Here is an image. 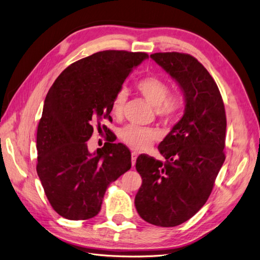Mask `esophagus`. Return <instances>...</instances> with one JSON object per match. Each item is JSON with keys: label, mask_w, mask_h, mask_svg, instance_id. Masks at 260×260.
Returning <instances> with one entry per match:
<instances>
[{"label": "esophagus", "mask_w": 260, "mask_h": 260, "mask_svg": "<svg viewBox=\"0 0 260 260\" xmlns=\"http://www.w3.org/2000/svg\"><path fill=\"white\" fill-rule=\"evenodd\" d=\"M138 156H139V154L136 153V152H132V153H131V164H132V167L136 165V160H137V158H138Z\"/></svg>", "instance_id": "34e87169"}]
</instances>
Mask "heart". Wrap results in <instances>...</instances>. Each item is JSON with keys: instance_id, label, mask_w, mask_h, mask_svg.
Wrapping results in <instances>:
<instances>
[{"instance_id": "heart-1", "label": "heart", "mask_w": 260, "mask_h": 260, "mask_svg": "<svg viewBox=\"0 0 260 260\" xmlns=\"http://www.w3.org/2000/svg\"><path fill=\"white\" fill-rule=\"evenodd\" d=\"M137 89L149 104L155 107V112L161 118L174 119L180 112L182 102L177 95H168V84L156 76L144 77L138 81ZM125 102V92L120 90L113 101L112 109L116 116L122 113ZM119 137L124 144L135 148L144 149L159 138V133L153 128H142L138 125L128 124L123 127Z\"/></svg>"}]
</instances>
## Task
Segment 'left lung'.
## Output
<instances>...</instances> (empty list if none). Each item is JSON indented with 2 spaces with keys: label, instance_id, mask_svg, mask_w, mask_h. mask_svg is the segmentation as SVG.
<instances>
[{
  "label": "left lung",
  "instance_id": "left-lung-1",
  "mask_svg": "<svg viewBox=\"0 0 260 260\" xmlns=\"http://www.w3.org/2000/svg\"><path fill=\"white\" fill-rule=\"evenodd\" d=\"M151 58L178 83L185 108L158 145L166 161L144 154L138 157L142 185L135 204L146 222L176 226L192 218L212 191L225 159V111L215 80L195 57L168 52Z\"/></svg>",
  "mask_w": 260,
  "mask_h": 260
}]
</instances>
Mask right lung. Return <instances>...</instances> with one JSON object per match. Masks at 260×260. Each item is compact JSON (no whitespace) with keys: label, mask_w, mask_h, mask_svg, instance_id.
<instances>
[{"label":"right lung","mask_w":260,"mask_h":260,"mask_svg":"<svg viewBox=\"0 0 260 260\" xmlns=\"http://www.w3.org/2000/svg\"><path fill=\"white\" fill-rule=\"evenodd\" d=\"M146 58L142 52H98L68 66L46 94L37 132V172L61 217L96 216L108 185L131 168L127 146L107 140L91 153L86 141L94 125L101 128L102 120H111L115 95Z\"/></svg>","instance_id":"obj_1"}]
</instances>
